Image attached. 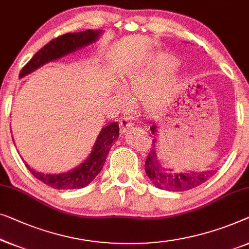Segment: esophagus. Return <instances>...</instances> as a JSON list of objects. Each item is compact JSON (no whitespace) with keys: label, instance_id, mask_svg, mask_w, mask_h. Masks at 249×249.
<instances>
[{"label":"esophagus","instance_id":"1","mask_svg":"<svg viewBox=\"0 0 249 249\" xmlns=\"http://www.w3.org/2000/svg\"><path fill=\"white\" fill-rule=\"evenodd\" d=\"M120 125H121L122 131H127L129 128H131L133 125V121H132L131 117L125 116V117L122 118L120 120Z\"/></svg>","mask_w":249,"mask_h":249}]
</instances>
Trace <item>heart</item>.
Instances as JSON below:
<instances>
[{
  "instance_id": "obj_1",
  "label": "heart",
  "mask_w": 249,
  "mask_h": 249,
  "mask_svg": "<svg viewBox=\"0 0 249 249\" xmlns=\"http://www.w3.org/2000/svg\"><path fill=\"white\" fill-rule=\"evenodd\" d=\"M176 66L178 59L172 55L158 53L153 56L142 66L128 73L124 82L125 92L132 99H142L143 107L148 113L157 112L178 89V78L169 73Z\"/></svg>"
}]
</instances>
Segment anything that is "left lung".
I'll return each mask as SVG.
<instances>
[{
    "instance_id": "left-lung-1",
    "label": "left lung",
    "mask_w": 249,
    "mask_h": 249,
    "mask_svg": "<svg viewBox=\"0 0 249 249\" xmlns=\"http://www.w3.org/2000/svg\"><path fill=\"white\" fill-rule=\"evenodd\" d=\"M150 131L156 137L153 139V147L147 156L145 163V171L153 184L161 190L181 192L199 186L207 182L211 176L214 175L215 171L207 172H190V173H173L172 169L165 168L160 165L157 158V133L158 127L155 122H150Z\"/></svg>"
}]
</instances>
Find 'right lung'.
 I'll list each match as a JSON object with an SVG mask.
<instances>
[{
	"instance_id": "right-lung-1",
	"label": "right lung",
	"mask_w": 249,
	"mask_h": 249,
	"mask_svg": "<svg viewBox=\"0 0 249 249\" xmlns=\"http://www.w3.org/2000/svg\"><path fill=\"white\" fill-rule=\"evenodd\" d=\"M102 34L101 30H85L81 32H74V34H65L60 37H57L49 41L42 48L34 55V57L24 65L20 71L19 77H23L31 71H34L42 65H45L53 60L62 58L68 53L76 52L77 49L83 48L89 44L96 41ZM119 137V124L118 122H112L103 127L100 131L94 147L86 158L84 163H82L76 168L68 171L62 174H44V173L37 172L32 169L28 164L26 166L31 174L38 178L39 181L45 183L53 189L57 190H71V189H82L89 185L95 176L99 174L106 163L107 156L109 150L112 147L113 142Z\"/></svg>"
}]
</instances>
